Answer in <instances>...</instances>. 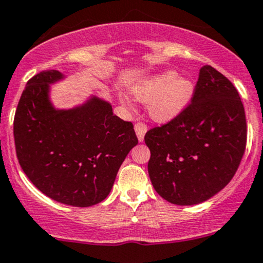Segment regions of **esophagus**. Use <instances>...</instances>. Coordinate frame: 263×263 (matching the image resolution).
<instances>
[{
	"instance_id": "34e87169",
	"label": "esophagus",
	"mask_w": 263,
	"mask_h": 263,
	"mask_svg": "<svg viewBox=\"0 0 263 263\" xmlns=\"http://www.w3.org/2000/svg\"><path fill=\"white\" fill-rule=\"evenodd\" d=\"M134 129H135V133H137V135H138L139 141H143L144 137H145V133L147 132V125L143 122H138L137 124L134 125Z\"/></svg>"
}]
</instances>
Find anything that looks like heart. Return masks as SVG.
<instances>
[{"mask_svg": "<svg viewBox=\"0 0 263 263\" xmlns=\"http://www.w3.org/2000/svg\"><path fill=\"white\" fill-rule=\"evenodd\" d=\"M193 83L175 72H163L146 80L133 88L139 101L150 103V114L159 122H167L178 116L192 98ZM123 102L130 106V100L123 97Z\"/></svg>", "mask_w": 263, "mask_h": 263, "instance_id": "1", "label": "heart"}]
</instances>
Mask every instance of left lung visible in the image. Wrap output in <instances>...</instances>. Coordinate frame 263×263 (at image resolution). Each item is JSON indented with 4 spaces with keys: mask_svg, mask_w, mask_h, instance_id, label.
<instances>
[{
    "mask_svg": "<svg viewBox=\"0 0 263 263\" xmlns=\"http://www.w3.org/2000/svg\"><path fill=\"white\" fill-rule=\"evenodd\" d=\"M144 139L156 192L178 205L204 202L229 183L245 153L248 126L239 92L223 73L203 66L186 108Z\"/></svg>",
    "mask_w": 263,
    "mask_h": 263,
    "instance_id": "left-lung-1",
    "label": "left lung"
}]
</instances>
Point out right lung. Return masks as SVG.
<instances>
[{"instance_id":"add662e5","label":"right lung","mask_w":263,"mask_h":263,"mask_svg":"<svg viewBox=\"0 0 263 263\" xmlns=\"http://www.w3.org/2000/svg\"><path fill=\"white\" fill-rule=\"evenodd\" d=\"M61 77L46 70L27 82L13 120L15 154L27 177L49 198L95 205L109 194L138 138L132 122L114 116L112 106L96 97L75 109L55 110L49 83Z\"/></svg>"}]
</instances>
